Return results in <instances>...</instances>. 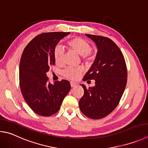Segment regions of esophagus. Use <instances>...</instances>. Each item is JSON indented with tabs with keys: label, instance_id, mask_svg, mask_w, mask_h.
Listing matches in <instances>:
<instances>
[{
	"label": "esophagus",
	"instance_id": "1",
	"mask_svg": "<svg viewBox=\"0 0 148 148\" xmlns=\"http://www.w3.org/2000/svg\"><path fill=\"white\" fill-rule=\"evenodd\" d=\"M70 84H71V87H75L77 86V84L75 82H73V81H71V82H70Z\"/></svg>",
	"mask_w": 148,
	"mask_h": 148
}]
</instances>
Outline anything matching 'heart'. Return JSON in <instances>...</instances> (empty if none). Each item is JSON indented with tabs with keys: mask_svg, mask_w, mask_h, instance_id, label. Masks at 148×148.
<instances>
[{
	"mask_svg": "<svg viewBox=\"0 0 148 148\" xmlns=\"http://www.w3.org/2000/svg\"><path fill=\"white\" fill-rule=\"evenodd\" d=\"M67 45L71 50L80 54L82 60L85 61H91L93 58L92 54V47L90 44L84 39L74 38L67 42ZM54 59L56 63L60 64L62 62L64 52L60 47L57 46L54 49ZM81 67H67L62 71V75L70 79H76L82 72Z\"/></svg>",
	"mask_w": 148,
	"mask_h": 148,
	"instance_id": "b5f03b06",
	"label": "heart"
}]
</instances>
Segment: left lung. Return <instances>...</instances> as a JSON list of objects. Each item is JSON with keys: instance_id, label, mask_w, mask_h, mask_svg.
<instances>
[{"instance_id": "obj_1", "label": "left lung", "mask_w": 148, "mask_h": 148, "mask_svg": "<svg viewBox=\"0 0 148 148\" xmlns=\"http://www.w3.org/2000/svg\"><path fill=\"white\" fill-rule=\"evenodd\" d=\"M86 36L96 44L97 53L83 81L95 80V85L86 88L81 84L84 93L79 101V108L88 118L101 119L118 105L126 86L127 71L123 54L112 40L101 36Z\"/></svg>"}]
</instances>
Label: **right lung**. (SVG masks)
<instances>
[{
  "label": "right lung",
  "instance_id": "1",
  "mask_svg": "<svg viewBox=\"0 0 148 148\" xmlns=\"http://www.w3.org/2000/svg\"><path fill=\"white\" fill-rule=\"evenodd\" d=\"M70 32L43 33L26 46L19 64V84L26 103L35 113L49 116L59 110L71 85L67 80L49 82L46 73L54 65V49Z\"/></svg>",
  "mask_w": 148,
  "mask_h": 148
}]
</instances>
